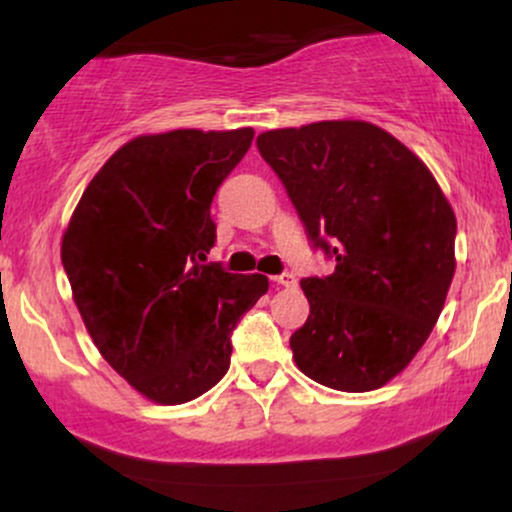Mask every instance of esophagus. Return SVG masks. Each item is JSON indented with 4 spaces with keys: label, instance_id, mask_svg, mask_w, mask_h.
<instances>
[{
    "label": "esophagus",
    "instance_id": "obj_1",
    "mask_svg": "<svg viewBox=\"0 0 512 512\" xmlns=\"http://www.w3.org/2000/svg\"><path fill=\"white\" fill-rule=\"evenodd\" d=\"M274 281L279 286H286V289H291V286H296L298 284V279L296 276H293L291 272H281L279 276H274Z\"/></svg>",
    "mask_w": 512,
    "mask_h": 512
}]
</instances>
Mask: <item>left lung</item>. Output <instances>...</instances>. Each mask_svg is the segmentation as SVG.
<instances>
[{"mask_svg": "<svg viewBox=\"0 0 512 512\" xmlns=\"http://www.w3.org/2000/svg\"><path fill=\"white\" fill-rule=\"evenodd\" d=\"M315 250L337 262L301 289L296 366L342 392L383 387L436 325L455 274L457 221L436 178L385 129L313 122L257 137Z\"/></svg>", "mask_w": 512, "mask_h": 512, "instance_id": "left-lung-1", "label": "left lung"}]
</instances>
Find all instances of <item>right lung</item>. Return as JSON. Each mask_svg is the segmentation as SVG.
<instances>
[{"label": "right lung", "mask_w": 512, "mask_h": 512, "mask_svg": "<svg viewBox=\"0 0 512 512\" xmlns=\"http://www.w3.org/2000/svg\"><path fill=\"white\" fill-rule=\"evenodd\" d=\"M250 127L137 137L98 170L62 238V264L93 344L144 397L190 402L231 366V334L269 289L207 262L211 202L248 154Z\"/></svg>", "instance_id": "right-lung-1"}]
</instances>
